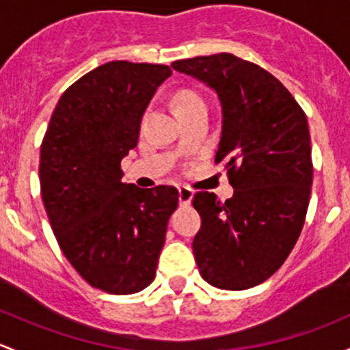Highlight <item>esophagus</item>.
Returning <instances> with one entry per match:
<instances>
[{
	"mask_svg": "<svg viewBox=\"0 0 350 350\" xmlns=\"http://www.w3.org/2000/svg\"><path fill=\"white\" fill-rule=\"evenodd\" d=\"M193 197V190L189 189V187H180L178 189V200L180 205H190Z\"/></svg>",
	"mask_w": 350,
	"mask_h": 350,
	"instance_id": "34e87169",
	"label": "esophagus"
}]
</instances>
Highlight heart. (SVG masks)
Returning <instances> with one entry per match:
<instances>
[{
	"label": "heart",
	"mask_w": 350,
	"mask_h": 350,
	"mask_svg": "<svg viewBox=\"0 0 350 350\" xmlns=\"http://www.w3.org/2000/svg\"><path fill=\"white\" fill-rule=\"evenodd\" d=\"M175 103H176V111H178V113L183 109H189V107L200 106V104H207L205 103L204 96L199 94V92H196V91H189V89H185V91H180L175 97Z\"/></svg>",
	"instance_id": "obj_1"
}]
</instances>
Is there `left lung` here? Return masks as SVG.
Here are the masks:
<instances>
[{"label": "left lung", "instance_id": "left-lung-1", "mask_svg": "<svg viewBox=\"0 0 350 350\" xmlns=\"http://www.w3.org/2000/svg\"><path fill=\"white\" fill-rule=\"evenodd\" d=\"M219 94L222 136L215 163H226L234 196L197 192L202 228L193 256L202 278L222 290L268 280L293 250L307 215L313 163L307 116L262 67L232 53L175 60Z\"/></svg>", "mask_w": 350, "mask_h": 350}]
</instances>
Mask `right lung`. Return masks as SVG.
<instances>
[{
	"instance_id": "obj_1",
	"label": "right lung",
	"mask_w": 350,
	"mask_h": 350,
	"mask_svg": "<svg viewBox=\"0 0 350 350\" xmlns=\"http://www.w3.org/2000/svg\"><path fill=\"white\" fill-rule=\"evenodd\" d=\"M172 68L114 60L64 92L40 146V190L60 250L91 286L113 295L154 280L175 187L122 183L121 160L138 145L139 122Z\"/></svg>"
}]
</instances>
